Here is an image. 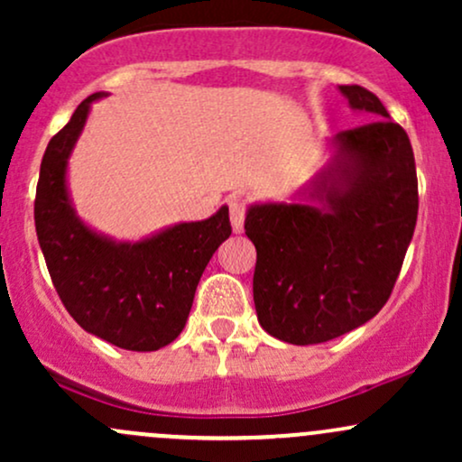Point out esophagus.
I'll return each mask as SVG.
<instances>
[{
  "label": "esophagus",
  "instance_id": "esophagus-1",
  "mask_svg": "<svg viewBox=\"0 0 462 462\" xmlns=\"http://www.w3.org/2000/svg\"><path fill=\"white\" fill-rule=\"evenodd\" d=\"M227 210H230L232 230L243 232V224H245V201L238 198V195H232V198H227Z\"/></svg>",
  "mask_w": 462,
  "mask_h": 462
}]
</instances>
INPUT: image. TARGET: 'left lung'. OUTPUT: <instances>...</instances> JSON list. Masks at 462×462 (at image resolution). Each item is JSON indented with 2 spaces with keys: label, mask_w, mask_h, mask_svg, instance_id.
Returning <instances> with one entry per match:
<instances>
[{
  "label": "left lung",
  "mask_w": 462,
  "mask_h": 462,
  "mask_svg": "<svg viewBox=\"0 0 462 462\" xmlns=\"http://www.w3.org/2000/svg\"><path fill=\"white\" fill-rule=\"evenodd\" d=\"M338 88L371 121L334 136V164L315 189L321 206L261 204L245 217L258 321L293 346L332 341L378 315L417 224V169L404 128L365 87Z\"/></svg>",
  "instance_id": "8db88e82"
}]
</instances>
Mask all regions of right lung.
<instances>
[{"label": "right lung", "instance_id": "1", "mask_svg": "<svg viewBox=\"0 0 462 462\" xmlns=\"http://www.w3.org/2000/svg\"><path fill=\"white\" fill-rule=\"evenodd\" d=\"M93 93L51 136L36 184L34 224L58 298L95 337L132 352L176 341L195 289L217 247L232 235L227 208L134 243H115L78 219L67 195V158L87 121Z\"/></svg>", "mask_w": 462, "mask_h": 462}]
</instances>
